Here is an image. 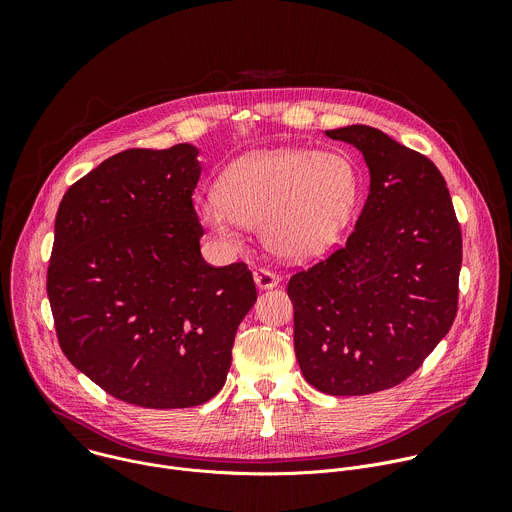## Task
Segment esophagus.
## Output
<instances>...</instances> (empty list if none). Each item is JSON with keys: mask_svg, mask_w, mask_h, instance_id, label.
Returning a JSON list of instances; mask_svg holds the SVG:
<instances>
[{"mask_svg": "<svg viewBox=\"0 0 512 512\" xmlns=\"http://www.w3.org/2000/svg\"><path fill=\"white\" fill-rule=\"evenodd\" d=\"M253 277H255V283H257L259 289H269V287H275L279 283V275L273 273L271 269H265V267L255 269Z\"/></svg>", "mask_w": 512, "mask_h": 512, "instance_id": "obj_1", "label": "esophagus"}]
</instances>
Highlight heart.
Returning <instances> with one entry per match:
<instances>
[{"label": "heart", "instance_id": "1", "mask_svg": "<svg viewBox=\"0 0 512 512\" xmlns=\"http://www.w3.org/2000/svg\"><path fill=\"white\" fill-rule=\"evenodd\" d=\"M356 196V170L342 154L281 148L235 162L198 214L225 245H237L241 225H261L273 251L308 257L336 239Z\"/></svg>", "mask_w": 512, "mask_h": 512}]
</instances>
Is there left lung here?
I'll use <instances>...</instances> for the list:
<instances>
[{
  "instance_id": "8db88e82",
  "label": "left lung",
  "mask_w": 512,
  "mask_h": 512,
  "mask_svg": "<svg viewBox=\"0 0 512 512\" xmlns=\"http://www.w3.org/2000/svg\"><path fill=\"white\" fill-rule=\"evenodd\" d=\"M326 135L362 152L371 190L346 245L287 283L294 346L318 391L369 395L411 377L452 328L462 231L431 160L369 125Z\"/></svg>"
}]
</instances>
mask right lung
<instances>
[{
	"label": "right lung",
	"mask_w": 512,
	"mask_h": 512,
	"mask_svg": "<svg viewBox=\"0 0 512 512\" xmlns=\"http://www.w3.org/2000/svg\"><path fill=\"white\" fill-rule=\"evenodd\" d=\"M198 150H125L72 184L56 212L46 291L66 358L109 395L148 409L223 389L257 300L245 263L212 267L192 194Z\"/></svg>",
	"instance_id": "right-lung-1"
}]
</instances>
